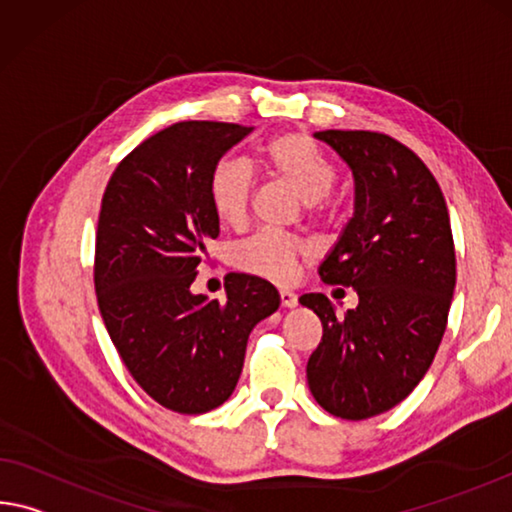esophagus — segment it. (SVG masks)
Listing matches in <instances>:
<instances>
[{"label": "esophagus", "instance_id": "esophagus-1", "mask_svg": "<svg viewBox=\"0 0 512 512\" xmlns=\"http://www.w3.org/2000/svg\"><path fill=\"white\" fill-rule=\"evenodd\" d=\"M280 305L282 307H296L298 305V296L294 294V291L280 289Z\"/></svg>", "mask_w": 512, "mask_h": 512}]
</instances>
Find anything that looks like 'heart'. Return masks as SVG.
I'll return each mask as SVG.
<instances>
[{"label": "heart", "mask_w": 512, "mask_h": 512, "mask_svg": "<svg viewBox=\"0 0 512 512\" xmlns=\"http://www.w3.org/2000/svg\"><path fill=\"white\" fill-rule=\"evenodd\" d=\"M259 161L275 184L305 202L307 214L319 218L328 212L337 168L310 136L300 132L273 136L259 150ZM209 200L223 225H243L253 200L250 170L239 161H221L209 177ZM307 257L310 246L300 239L259 232L234 248L232 262L243 273L257 275L275 285H287L296 275L298 264Z\"/></svg>", "instance_id": "1"}]
</instances>
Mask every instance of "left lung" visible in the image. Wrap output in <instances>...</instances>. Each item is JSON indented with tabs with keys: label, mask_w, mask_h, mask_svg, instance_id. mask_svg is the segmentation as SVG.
Returning a JSON list of instances; mask_svg holds the SVG:
<instances>
[{
	"label": "left lung",
	"mask_w": 512,
	"mask_h": 512,
	"mask_svg": "<svg viewBox=\"0 0 512 512\" xmlns=\"http://www.w3.org/2000/svg\"><path fill=\"white\" fill-rule=\"evenodd\" d=\"M355 177V212L319 266L328 285L358 291L337 316L323 294H303L323 337L307 385L330 415L369 419L401 403L426 376L446 330L456 248L442 189L415 152L364 129L314 134Z\"/></svg>",
	"instance_id": "obj_1"
}]
</instances>
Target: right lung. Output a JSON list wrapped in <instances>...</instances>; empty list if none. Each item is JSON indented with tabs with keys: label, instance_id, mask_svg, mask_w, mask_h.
<instances>
[{
	"label": "right lung",
	"instance_id": "obj_1",
	"mask_svg": "<svg viewBox=\"0 0 512 512\" xmlns=\"http://www.w3.org/2000/svg\"><path fill=\"white\" fill-rule=\"evenodd\" d=\"M253 127L184 120L152 134L113 170L95 234V294L132 378L154 401L202 415L230 399L248 335L280 307L271 282L230 273L225 300L191 294L218 237L209 177Z\"/></svg>",
	"mask_w": 512,
	"mask_h": 512
}]
</instances>
